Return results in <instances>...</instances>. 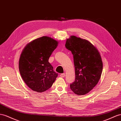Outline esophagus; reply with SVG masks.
<instances>
[{
    "mask_svg": "<svg viewBox=\"0 0 121 121\" xmlns=\"http://www.w3.org/2000/svg\"><path fill=\"white\" fill-rule=\"evenodd\" d=\"M60 76L61 77H62V78H64V77L65 76V74L64 73H61Z\"/></svg>",
    "mask_w": 121,
    "mask_h": 121,
    "instance_id": "34e87169",
    "label": "esophagus"
}]
</instances>
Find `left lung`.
<instances>
[{"label": "left lung", "mask_w": 121, "mask_h": 121, "mask_svg": "<svg viewBox=\"0 0 121 121\" xmlns=\"http://www.w3.org/2000/svg\"><path fill=\"white\" fill-rule=\"evenodd\" d=\"M65 47L73 57L76 79L70 84L78 95L87 94L97 84L103 70V63L98 49L85 39L72 36L66 40Z\"/></svg>", "instance_id": "1"}]
</instances>
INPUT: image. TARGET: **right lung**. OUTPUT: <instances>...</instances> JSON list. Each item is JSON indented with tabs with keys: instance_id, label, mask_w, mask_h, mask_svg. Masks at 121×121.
I'll return each instance as SVG.
<instances>
[{
	"instance_id": "right-lung-1",
	"label": "right lung",
	"mask_w": 121,
	"mask_h": 121,
	"mask_svg": "<svg viewBox=\"0 0 121 121\" xmlns=\"http://www.w3.org/2000/svg\"><path fill=\"white\" fill-rule=\"evenodd\" d=\"M58 42L47 36L33 40L21 52L19 61L20 75L33 91L41 92L52 86L58 76L48 59Z\"/></svg>"
}]
</instances>
